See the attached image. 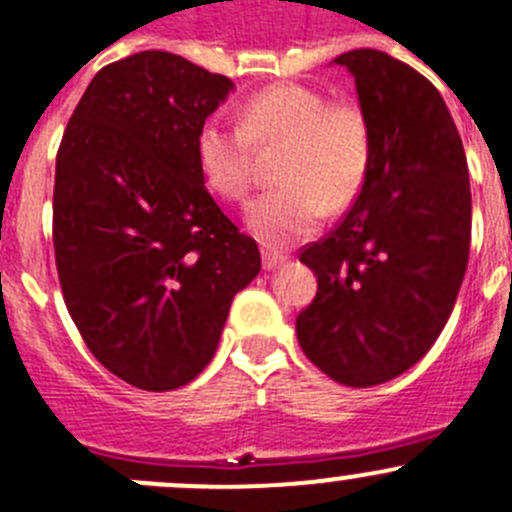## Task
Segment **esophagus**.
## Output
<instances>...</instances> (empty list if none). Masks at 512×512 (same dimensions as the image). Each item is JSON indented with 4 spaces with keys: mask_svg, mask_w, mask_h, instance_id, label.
<instances>
[{
    "mask_svg": "<svg viewBox=\"0 0 512 512\" xmlns=\"http://www.w3.org/2000/svg\"><path fill=\"white\" fill-rule=\"evenodd\" d=\"M285 260L287 255L277 252L275 247H262V267H265V270H275V267H280Z\"/></svg>",
    "mask_w": 512,
    "mask_h": 512,
    "instance_id": "esophagus-1",
    "label": "esophagus"
}]
</instances>
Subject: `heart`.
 <instances>
[{
  "label": "heart",
  "mask_w": 512,
  "mask_h": 512,
  "mask_svg": "<svg viewBox=\"0 0 512 512\" xmlns=\"http://www.w3.org/2000/svg\"><path fill=\"white\" fill-rule=\"evenodd\" d=\"M287 142L280 165L285 185L247 207V225L270 245L310 237L327 205L342 210L360 195L372 160V132L355 104H330L305 84H272L240 109V124L210 117L197 130L195 155L205 185L225 200H242L252 185L255 145Z\"/></svg>",
  "instance_id": "heart-1"
}]
</instances>
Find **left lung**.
Masks as SVG:
<instances>
[{"instance_id":"left-lung-1","label":"left lung","mask_w":512,"mask_h":512,"mask_svg":"<svg viewBox=\"0 0 512 512\" xmlns=\"http://www.w3.org/2000/svg\"><path fill=\"white\" fill-rule=\"evenodd\" d=\"M332 62L355 77L372 160L345 220L302 250L317 295L295 327L327 377L372 388L443 332L468 267L473 200L458 127L423 74L377 49Z\"/></svg>"}]
</instances>
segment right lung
<instances>
[{
	"mask_svg": "<svg viewBox=\"0 0 512 512\" xmlns=\"http://www.w3.org/2000/svg\"><path fill=\"white\" fill-rule=\"evenodd\" d=\"M235 84L180 54L140 52L94 74L54 175V257L92 355L140 390L195 380L260 250L217 207L197 130Z\"/></svg>",
	"mask_w": 512,
	"mask_h": 512,
	"instance_id": "obj_1",
	"label": "right lung"
}]
</instances>
